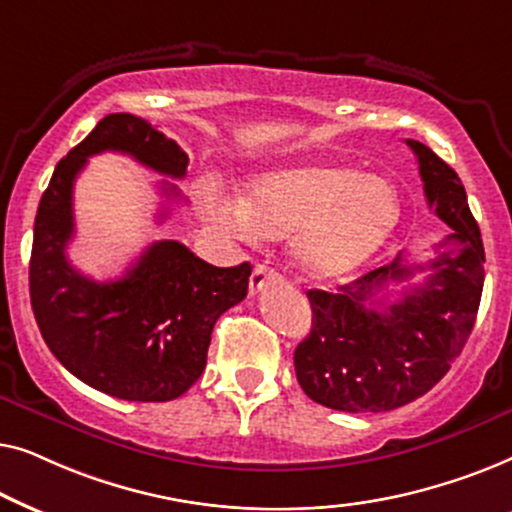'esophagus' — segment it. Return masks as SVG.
Here are the masks:
<instances>
[{
  "instance_id": "obj_1",
  "label": "esophagus",
  "mask_w": 512,
  "mask_h": 512,
  "mask_svg": "<svg viewBox=\"0 0 512 512\" xmlns=\"http://www.w3.org/2000/svg\"><path fill=\"white\" fill-rule=\"evenodd\" d=\"M279 282V275L272 268H268V265H256L254 272H251L249 277V293L251 296H256V293H261L265 286L268 284H275Z\"/></svg>"
}]
</instances>
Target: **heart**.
Instances as JSON below:
<instances>
[{
  "instance_id": "obj_1",
  "label": "heart",
  "mask_w": 512,
  "mask_h": 512,
  "mask_svg": "<svg viewBox=\"0 0 512 512\" xmlns=\"http://www.w3.org/2000/svg\"><path fill=\"white\" fill-rule=\"evenodd\" d=\"M207 212L240 237H291L296 268L328 282L352 275L387 247L401 223V195L382 174L298 163L256 177L242 200H212Z\"/></svg>"
}]
</instances>
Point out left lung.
Wrapping results in <instances>:
<instances>
[{
    "mask_svg": "<svg viewBox=\"0 0 512 512\" xmlns=\"http://www.w3.org/2000/svg\"><path fill=\"white\" fill-rule=\"evenodd\" d=\"M415 151L429 209L450 235L436 256L408 263L398 254L338 291H307L312 331L296 347L298 384L312 401L342 412H387L412 403L443 380L478 317L485 247L457 172L429 146ZM422 271L394 304L383 291Z\"/></svg>",
    "mask_w": 512,
    "mask_h": 512,
    "instance_id": "8db88e82",
    "label": "left lung"
}]
</instances>
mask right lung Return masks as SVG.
Wrapping results in <instances>:
<instances>
[{"instance_id":"obj_1","label":"right lung","mask_w":512,"mask_h":512,"mask_svg":"<svg viewBox=\"0 0 512 512\" xmlns=\"http://www.w3.org/2000/svg\"><path fill=\"white\" fill-rule=\"evenodd\" d=\"M102 151L128 153L165 177H186L188 156L174 139L132 114L104 116L55 165L41 195L30 258L34 319L55 359L88 387L123 401H172L205 370L216 319L247 298L251 265L216 268L181 242L160 240L111 282L76 270L67 258L74 181ZM163 193L179 198L172 184H163Z\"/></svg>"}]
</instances>
